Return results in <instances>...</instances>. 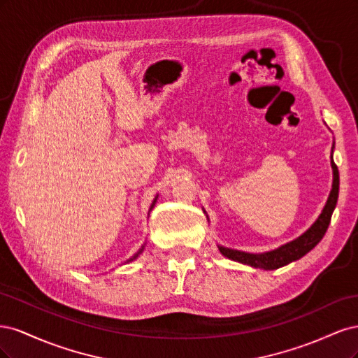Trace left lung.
Listing matches in <instances>:
<instances>
[{
	"label": "left lung",
	"mask_w": 358,
	"mask_h": 358,
	"mask_svg": "<svg viewBox=\"0 0 358 358\" xmlns=\"http://www.w3.org/2000/svg\"><path fill=\"white\" fill-rule=\"evenodd\" d=\"M331 159H333V157H331ZM331 167H333V188H331V192L329 196V200H327L326 206H324V209H322L321 215L318 216L315 224H313L306 233H303L300 237H297L296 241H292V242L275 249V251H270V252L249 254V252L236 251V249L220 246V251L222 252V255L233 259V262H239V263L252 266L257 268L275 270V268L282 267L291 262H296V259L308 254L310 249H313L318 245V242L322 239L324 234H326L330 220H331V213L336 208V203H338L339 170H338V166H336L333 161H331Z\"/></svg>",
	"instance_id": "left-lung-1"
}]
</instances>
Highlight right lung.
Returning <instances> with one entry per match:
<instances>
[{
  "mask_svg": "<svg viewBox=\"0 0 358 358\" xmlns=\"http://www.w3.org/2000/svg\"><path fill=\"white\" fill-rule=\"evenodd\" d=\"M142 249H143V248H142ZM142 249H140V252H142ZM140 252H137V254H136V255H134L133 258H129V259H128V262H133V259H134V258H136V257H137V255H138Z\"/></svg>",
  "mask_w": 358,
  "mask_h": 358,
  "instance_id": "add662e5",
  "label": "right lung"
}]
</instances>
